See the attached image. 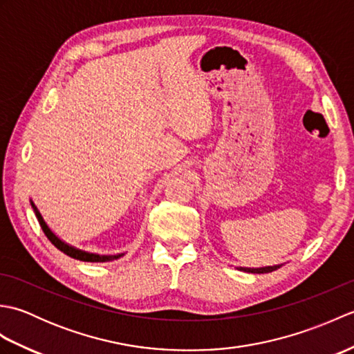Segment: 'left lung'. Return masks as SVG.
I'll use <instances>...</instances> for the list:
<instances>
[{
	"instance_id": "8db88e82",
	"label": "left lung",
	"mask_w": 354,
	"mask_h": 354,
	"mask_svg": "<svg viewBox=\"0 0 354 354\" xmlns=\"http://www.w3.org/2000/svg\"><path fill=\"white\" fill-rule=\"evenodd\" d=\"M281 265H275V266H266V268H239L240 270H245V272H251V274H266V272H272V270H277Z\"/></svg>"
}]
</instances>
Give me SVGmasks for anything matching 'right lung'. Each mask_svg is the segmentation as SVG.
<instances>
[{"instance_id": "1", "label": "right lung", "mask_w": 354, "mask_h": 354, "mask_svg": "<svg viewBox=\"0 0 354 354\" xmlns=\"http://www.w3.org/2000/svg\"><path fill=\"white\" fill-rule=\"evenodd\" d=\"M30 204H32V208H33V212H35V214H36V217H37V222H39V225H41L44 234L47 236V239L50 240V242H51L53 245H55V246L57 248L59 251H62L64 254L70 255L71 259H76V260H80V261H95V263L100 261V263H103V261L117 260V259L123 257V255H124V254H117V255H99V254L86 252V251L77 250V248H74V246H70L68 243L62 242V240L59 239V237L55 234V232H53V231L48 228V225L45 223V221L42 219L39 209L36 208V205L33 204V201H30Z\"/></svg>"}]
</instances>
